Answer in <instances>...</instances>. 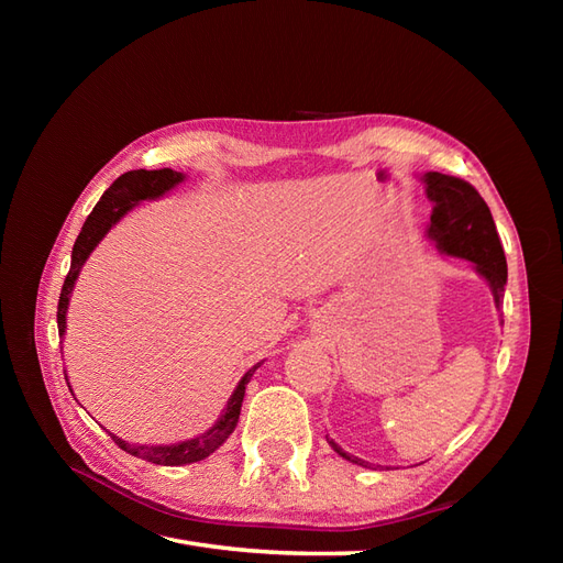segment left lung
I'll return each mask as SVG.
<instances>
[{"label": "left lung", "mask_w": 563, "mask_h": 563, "mask_svg": "<svg viewBox=\"0 0 563 563\" xmlns=\"http://www.w3.org/2000/svg\"><path fill=\"white\" fill-rule=\"evenodd\" d=\"M424 192L432 201L428 228L430 240L439 246V251L472 261L476 272L490 284L496 308L500 310L507 284V261L488 203L467 180L437 172L424 174ZM329 444L345 460L371 467L366 460L345 453L333 441H329Z\"/></svg>", "instance_id": "8db88e82"}]
</instances>
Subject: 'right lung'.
Segmentation results:
<instances>
[{"label": "right lung", "mask_w": 563, "mask_h": 563, "mask_svg": "<svg viewBox=\"0 0 563 563\" xmlns=\"http://www.w3.org/2000/svg\"><path fill=\"white\" fill-rule=\"evenodd\" d=\"M183 180V174L172 172V168H159V172H145V168H139V172H129L124 176H119L106 195L100 197V201L93 207V211L89 213L87 223H84L77 242L73 246V263H70V272L63 282L60 288V298H58V335H65V312H67V302H70V294L75 279L79 275V269L84 265V261L89 258V253L96 249V244L103 240L106 232L122 218L126 211H131L135 203L143 199H152L159 197L166 190H172L174 185H178ZM258 366H253L246 376L236 385L234 395L230 397L225 411L220 413V418L216 420V424L211 430H207L203 434H199L197 439H187L180 441V444L174 446H133L126 444V441L117 439L114 434H110L114 439V444L135 455L143 457L147 463L155 465H187V463H197V460H203L207 455H211L223 441L234 432L236 420H240L242 413V401H244V391L246 385L253 376V371ZM67 380V378H65Z\"/></svg>", "instance_id": "add662e5"}]
</instances>
